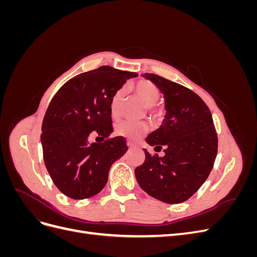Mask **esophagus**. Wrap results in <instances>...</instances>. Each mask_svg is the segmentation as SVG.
Segmentation results:
<instances>
[{"instance_id":"34e87169","label":"esophagus","mask_w":257,"mask_h":257,"mask_svg":"<svg viewBox=\"0 0 257 257\" xmlns=\"http://www.w3.org/2000/svg\"><path fill=\"white\" fill-rule=\"evenodd\" d=\"M127 147L130 148V149H133V148H135L136 146H135L133 143H132V142H127Z\"/></svg>"}]
</instances>
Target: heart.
Instances as JSON below:
<instances>
[{
    "label": "heart",
    "instance_id": "1",
    "mask_svg": "<svg viewBox=\"0 0 257 257\" xmlns=\"http://www.w3.org/2000/svg\"><path fill=\"white\" fill-rule=\"evenodd\" d=\"M135 91L137 94L143 99V102L146 104L148 110L150 111L151 115L154 119L160 118L161 111L155 107V103L158 102L161 92L160 89L148 80H141L135 84ZM124 98V90L120 89L114 93V95L111 98L110 102V114L112 119L116 120L121 115V107ZM147 132V125L142 122H134V121H122L115 126V134L122 136L130 141L137 142L139 141Z\"/></svg>",
    "mask_w": 257,
    "mask_h": 257
}]
</instances>
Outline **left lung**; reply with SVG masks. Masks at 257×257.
Here are the masks:
<instances>
[{"label": "left lung", "mask_w": 257, "mask_h": 257, "mask_svg": "<svg viewBox=\"0 0 257 257\" xmlns=\"http://www.w3.org/2000/svg\"><path fill=\"white\" fill-rule=\"evenodd\" d=\"M165 99V119L146 138L155 151L146 149L144 164L135 169L141 188L166 204H180L196 193L213 167L217 136L212 114L196 93L155 74H144Z\"/></svg>", "instance_id": "8db88e82"}]
</instances>
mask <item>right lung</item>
I'll list each match as a JSON object with an SVG mask.
<instances>
[{"mask_svg":"<svg viewBox=\"0 0 257 257\" xmlns=\"http://www.w3.org/2000/svg\"><path fill=\"white\" fill-rule=\"evenodd\" d=\"M133 77L137 74L100 66L69 79L51 99L42 125L44 162L53 183L67 197L96 195L106 185L113 162L127 151L123 137L108 138L113 130L110 102ZM93 134L106 141L91 144Z\"/></svg>","mask_w":257,"mask_h":257,"instance_id":"right-lung-1","label":"right lung"}]
</instances>
